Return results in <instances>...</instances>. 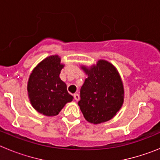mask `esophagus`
Returning a JSON list of instances; mask_svg holds the SVG:
<instances>
[{
	"label": "esophagus",
	"mask_w": 160,
	"mask_h": 160,
	"mask_svg": "<svg viewBox=\"0 0 160 160\" xmlns=\"http://www.w3.org/2000/svg\"><path fill=\"white\" fill-rule=\"evenodd\" d=\"M73 98H74V99H75L76 101L79 100V98H80V97H79V94H77V93H75V94H73Z\"/></svg>",
	"instance_id": "1"
}]
</instances>
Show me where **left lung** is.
<instances>
[{"instance_id":"1","label":"left lung","mask_w":160,"mask_h":160,"mask_svg":"<svg viewBox=\"0 0 160 160\" xmlns=\"http://www.w3.org/2000/svg\"><path fill=\"white\" fill-rule=\"evenodd\" d=\"M86 78L78 102L83 116L89 122L99 124L116 115L124 102V87L116 67L100 59L90 67L81 66Z\"/></svg>"}]
</instances>
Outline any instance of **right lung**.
<instances>
[{"mask_svg":"<svg viewBox=\"0 0 160 160\" xmlns=\"http://www.w3.org/2000/svg\"><path fill=\"white\" fill-rule=\"evenodd\" d=\"M64 66L58 55H51L38 63L29 75L27 82L29 102L43 115H58L66 103L73 99L68 93L66 84L59 77Z\"/></svg>","mask_w":160,"mask_h":160,"instance_id":"add662e5","label":"right lung"}]
</instances>
